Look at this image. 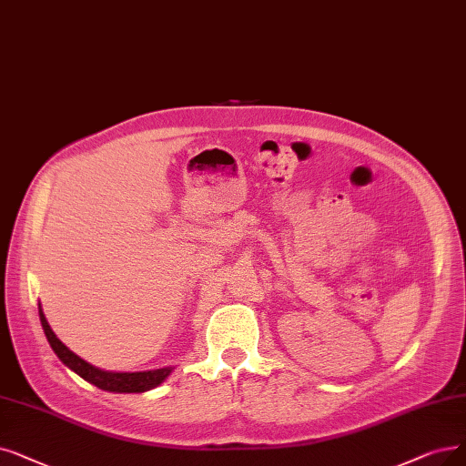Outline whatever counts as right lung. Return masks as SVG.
Listing matches in <instances>:
<instances>
[{
    "mask_svg": "<svg viewBox=\"0 0 466 466\" xmlns=\"http://www.w3.org/2000/svg\"><path fill=\"white\" fill-rule=\"evenodd\" d=\"M38 313H40V321L42 329L46 332V339L53 351L57 353V358L70 369L74 373L80 375L84 380L89 384H96L101 390H106V392H115V394H139L147 392V390H153L160 386L166 379L170 377L172 370L176 367H162L155 370H137V373H115V370H103L96 365H91L84 361L76 353L70 351L59 339L57 334L53 332L49 327L42 304H38Z\"/></svg>",
    "mask_w": 466,
    "mask_h": 466,
    "instance_id": "1",
    "label": "right lung"
}]
</instances>
